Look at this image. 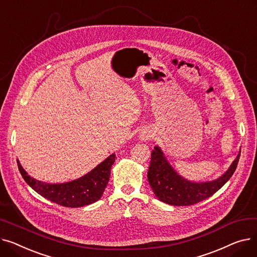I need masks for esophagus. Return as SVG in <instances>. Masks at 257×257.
I'll use <instances>...</instances> for the list:
<instances>
[{"label":"esophagus","instance_id":"obj_1","mask_svg":"<svg viewBox=\"0 0 257 257\" xmlns=\"http://www.w3.org/2000/svg\"><path fill=\"white\" fill-rule=\"evenodd\" d=\"M144 138L147 140V139H149V138H151V137H150V136H148V134H147V136H145ZM145 139H144V140H145Z\"/></svg>","mask_w":257,"mask_h":257}]
</instances>
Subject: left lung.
<instances>
[{"label": "left lung", "instance_id": "1", "mask_svg": "<svg viewBox=\"0 0 257 257\" xmlns=\"http://www.w3.org/2000/svg\"><path fill=\"white\" fill-rule=\"evenodd\" d=\"M239 159H234L229 170L217 180L195 183L182 178L175 172L163 151L155 147L151 154V164L148 171V180L155 196L165 203L175 206H190L211 197L230 179Z\"/></svg>", "mask_w": 257, "mask_h": 257}]
</instances>
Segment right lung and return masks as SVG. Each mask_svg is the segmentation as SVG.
Instances as JSON below:
<instances>
[{
	"label": "right lung",
	"mask_w": 257,
	"mask_h": 257,
	"mask_svg": "<svg viewBox=\"0 0 257 257\" xmlns=\"http://www.w3.org/2000/svg\"><path fill=\"white\" fill-rule=\"evenodd\" d=\"M114 159L115 154H111L85 176L60 184L40 182L26 173L19 160L18 166L24 180L40 196L61 206L81 207L91 204L102 197L105 187L109 181L110 170Z\"/></svg>",
	"instance_id": "1"
}]
</instances>
